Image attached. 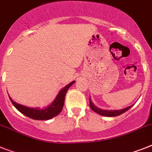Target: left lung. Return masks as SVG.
Masks as SVG:
<instances>
[{
  "label": "left lung",
  "instance_id": "1",
  "mask_svg": "<svg viewBox=\"0 0 152 152\" xmlns=\"http://www.w3.org/2000/svg\"><path fill=\"white\" fill-rule=\"evenodd\" d=\"M131 105L130 107H127L126 108H124V109L121 110H104V109H100V108L97 107L96 106H95L94 104V103L92 102L91 98L90 97V107L94 112L97 113L98 114L102 116H105V117H116V116H119L122 113H124V112H126L127 110L130 109L131 107H132Z\"/></svg>",
  "mask_w": 152,
  "mask_h": 152
}]
</instances>
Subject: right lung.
Listing matches in <instances>:
<instances>
[{
  "mask_svg": "<svg viewBox=\"0 0 152 152\" xmlns=\"http://www.w3.org/2000/svg\"><path fill=\"white\" fill-rule=\"evenodd\" d=\"M75 83V81H72L68 85H66L65 87H63L60 91L57 94L56 97L55 99L51 104L46 107L40 109L38 107H28L26 106L19 104L16 102L14 101L10 96V100L11 103L15 106V107L23 113L24 115L30 117L31 119L39 120V121H44V120H50L52 117H56L62 111L63 105L65 102V96L67 93V90L69 89V87Z\"/></svg>",
  "mask_w": 152,
  "mask_h": 152,
  "instance_id": "obj_1",
  "label": "right lung"
}]
</instances>
